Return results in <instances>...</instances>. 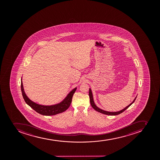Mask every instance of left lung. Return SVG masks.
Here are the masks:
<instances>
[{"label":"left lung","instance_id":"1","mask_svg":"<svg viewBox=\"0 0 160 160\" xmlns=\"http://www.w3.org/2000/svg\"><path fill=\"white\" fill-rule=\"evenodd\" d=\"M89 98H90V103H91V105H92V108H93V109H95V110H96L97 112H99L101 113H103L104 115H110V116H116V115H119L122 112H124L125 110L127 109V108H128L129 106L133 103V102H134V101L136 100L137 97H136L135 99H134V100L133 101V102L131 103L130 104L128 105L127 107L122 109V110L119 111V112H107V111H105V110H102V109H100L98 108L97 106L95 105L94 101H93V97H92V91H91V88H89Z\"/></svg>","mask_w":160,"mask_h":160}]
</instances>
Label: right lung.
Returning <instances> with one entry per match:
<instances>
[{"label": "right lung", "instance_id": "1", "mask_svg": "<svg viewBox=\"0 0 160 160\" xmlns=\"http://www.w3.org/2000/svg\"><path fill=\"white\" fill-rule=\"evenodd\" d=\"M76 89L77 88H76L74 89H72V91L68 93L67 97L64 99L61 103L54 105L45 106V105H42L36 103L35 102L32 101L27 96V95L24 92V89L23 87L22 79H21V92H22L23 98L24 99L26 103L31 108H32L38 113L44 116H52V115H57L58 113L63 112L68 109L72 102V96L74 95V93H75V91H76Z\"/></svg>", "mask_w": 160, "mask_h": 160}]
</instances>
